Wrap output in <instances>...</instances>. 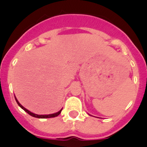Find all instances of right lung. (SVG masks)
Here are the masks:
<instances>
[{"label": "right lung", "instance_id": "obj_1", "mask_svg": "<svg viewBox=\"0 0 147 147\" xmlns=\"http://www.w3.org/2000/svg\"><path fill=\"white\" fill-rule=\"evenodd\" d=\"M15 100H16L17 103H18V105H19V106H20V107H21L23 110H25L26 112L27 113L29 114L30 115H32V116H33V117H35V118H38V119H48V118L56 117V116H57V115H59V114H60L61 111H62V109H61L59 112L55 113H53V114H49V115H37V114L33 113H32L31 111H29V110H28L27 109H26L24 107H23V106H22V105L20 104V102H18V99H17V98L15 97Z\"/></svg>", "mask_w": 147, "mask_h": 147}]
</instances>
